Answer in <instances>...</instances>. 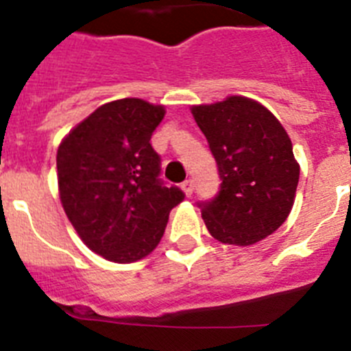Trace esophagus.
I'll use <instances>...</instances> for the list:
<instances>
[{
	"instance_id": "obj_1",
	"label": "esophagus",
	"mask_w": 351,
	"mask_h": 351,
	"mask_svg": "<svg viewBox=\"0 0 351 351\" xmlns=\"http://www.w3.org/2000/svg\"><path fill=\"white\" fill-rule=\"evenodd\" d=\"M181 188L184 190L186 197H191V195H193V190H195V182L191 181V179H186V181L181 184Z\"/></svg>"
}]
</instances>
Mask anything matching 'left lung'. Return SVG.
I'll use <instances>...</instances> for the list:
<instances>
[{"label": "left lung", "instance_id": "obj_1", "mask_svg": "<svg viewBox=\"0 0 351 351\" xmlns=\"http://www.w3.org/2000/svg\"><path fill=\"white\" fill-rule=\"evenodd\" d=\"M209 142L219 184L218 195L198 202L207 230L235 246L255 244L285 223L299 184V163L288 133L258 101L228 96L191 108Z\"/></svg>", "mask_w": 351, "mask_h": 351}]
</instances>
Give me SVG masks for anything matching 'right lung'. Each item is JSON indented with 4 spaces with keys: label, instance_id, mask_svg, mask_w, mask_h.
<instances>
[{
    "label": "right lung",
    "instance_id": "right-lung-1",
    "mask_svg": "<svg viewBox=\"0 0 351 351\" xmlns=\"http://www.w3.org/2000/svg\"><path fill=\"white\" fill-rule=\"evenodd\" d=\"M165 116L161 105L123 98L98 107L58 149V184L68 219L96 255L137 262L163 237L169 214L184 200L160 179L151 135Z\"/></svg>",
    "mask_w": 351,
    "mask_h": 351
}]
</instances>
